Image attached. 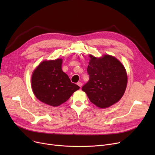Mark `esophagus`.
<instances>
[{
    "mask_svg": "<svg viewBox=\"0 0 155 155\" xmlns=\"http://www.w3.org/2000/svg\"><path fill=\"white\" fill-rule=\"evenodd\" d=\"M77 85H78L80 87H82V82H78V83H77Z\"/></svg>",
    "mask_w": 155,
    "mask_h": 155,
    "instance_id": "34e87169",
    "label": "esophagus"
}]
</instances>
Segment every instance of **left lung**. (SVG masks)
<instances>
[{"instance_id": "left-lung-1", "label": "left lung", "mask_w": 155, "mask_h": 155, "mask_svg": "<svg viewBox=\"0 0 155 155\" xmlns=\"http://www.w3.org/2000/svg\"><path fill=\"white\" fill-rule=\"evenodd\" d=\"M90 57L87 68L89 80L82 87V91L97 107H110L124 94L127 82L126 70L112 56L105 55L100 58L92 55Z\"/></svg>"}]
</instances>
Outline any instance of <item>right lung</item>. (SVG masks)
<instances>
[{
    "label": "right lung",
    "instance_id": "right-lung-1",
    "mask_svg": "<svg viewBox=\"0 0 155 155\" xmlns=\"http://www.w3.org/2000/svg\"><path fill=\"white\" fill-rule=\"evenodd\" d=\"M62 59L45 61L32 73L31 85L37 99L51 106H58L68 100L80 87L61 69Z\"/></svg>",
    "mask_w": 155,
    "mask_h": 155
}]
</instances>
